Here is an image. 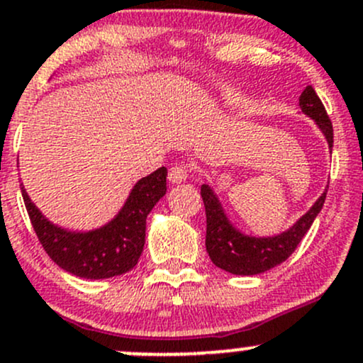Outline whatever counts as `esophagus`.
I'll return each instance as SVG.
<instances>
[{
  "label": "esophagus",
  "mask_w": 363,
  "mask_h": 363,
  "mask_svg": "<svg viewBox=\"0 0 363 363\" xmlns=\"http://www.w3.org/2000/svg\"><path fill=\"white\" fill-rule=\"evenodd\" d=\"M189 175V167L184 163H175L170 167L169 170V181L172 184H181L182 181H186Z\"/></svg>",
  "instance_id": "obj_1"
}]
</instances>
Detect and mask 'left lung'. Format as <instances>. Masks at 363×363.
<instances>
[{"label": "left lung", "mask_w": 363, "mask_h": 363, "mask_svg": "<svg viewBox=\"0 0 363 363\" xmlns=\"http://www.w3.org/2000/svg\"><path fill=\"white\" fill-rule=\"evenodd\" d=\"M301 111L316 121L318 128L325 135L329 147L333 150L334 130L322 101L313 90L311 85L304 89L299 97ZM201 198H203L205 213H207V236L205 247L208 255L217 268L233 274H259L274 268L280 262L287 261L291 254L297 249L303 236L311 228L313 220L318 216L325 201L327 189L322 196L315 201V205L297 220L296 224L285 233L269 238H255L245 236L236 231L228 220L226 213L220 207L219 200L208 188V184L201 186Z\"/></svg>", "instance_id": "obj_1"}]
</instances>
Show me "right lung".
Returning <instances> with one entry per match:
<instances>
[{
	"mask_svg": "<svg viewBox=\"0 0 363 363\" xmlns=\"http://www.w3.org/2000/svg\"><path fill=\"white\" fill-rule=\"evenodd\" d=\"M165 193L167 169L162 167L133 186L111 223L89 233H72L45 219L22 188L30 224L45 252L64 272L89 280L118 277L137 264L146 240L147 213Z\"/></svg>",
	"mask_w": 363,
	"mask_h": 363,
	"instance_id": "right-lung-1",
	"label": "right lung"
}]
</instances>
